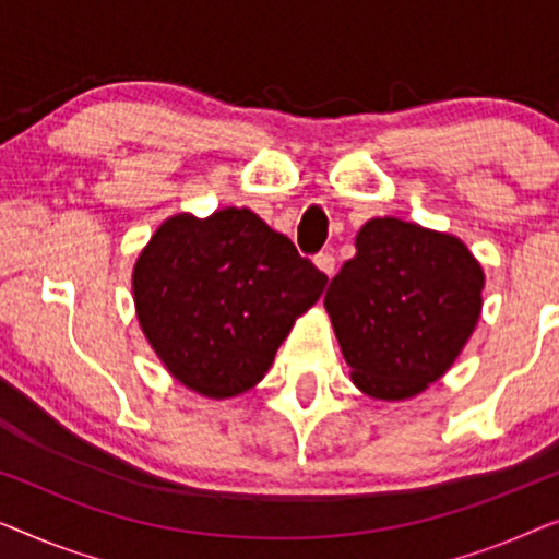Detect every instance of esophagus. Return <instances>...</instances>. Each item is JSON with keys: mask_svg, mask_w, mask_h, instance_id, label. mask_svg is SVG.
Returning a JSON list of instances; mask_svg holds the SVG:
<instances>
[{"mask_svg": "<svg viewBox=\"0 0 559 559\" xmlns=\"http://www.w3.org/2000/svg\"><path fill=\"white\" fill-rule=\"evenodd\" d=\"M313 265H317V269H319L321 273H324V276H329V278L334 276V265H336V261H334L332 253H319L317 258H313Z\"/></svg>", "mask_w": 559, "mask_h": 559, "instance_id": "1", "label": "esophagus"}]
</instances>
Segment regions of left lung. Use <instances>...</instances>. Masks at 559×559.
I'll return each mask as SVG.
<instances>
[{"instance_id": "1", "label": "left lung", "mask_w": 559, "mask_h": 559, "mask_svg": "<svg viewBox=\"0 0 559 559\" xmlns=\"http://www.w3.org/2000/svg\"><path fill=\"white\" fill-rule=\"evenodd\" d=\"M355 248L324 296L352 382L388 403L420 395L474 334L481 263L455 235L400 217L367 219Z\"/></svg>"}]
</instances>
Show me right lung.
Masks as SVG:
<instances>
[{"label": "right lung", "mask_w": 559, "mask_h": 559, "mask_svg": "<svg viewBox=\"0 0 559 559\" xmlns=\"http://www.w3.org/2000/svg\"><path fill=\"white\" fill-rule=\"evenodd\" d=\"M326 281L253 210L223 207L164 219L133 263L131 288L167 372L202 397L227 400L263 380Z\"/></svg>", "instance_id": "right-lung-1"}]
</instances>
